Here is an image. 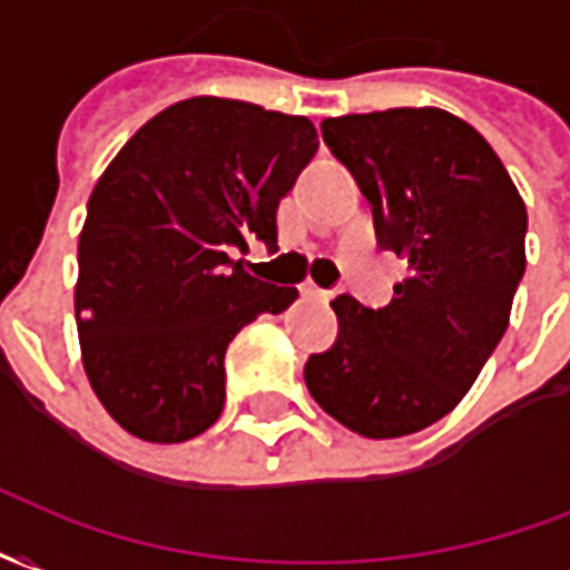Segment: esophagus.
Returning a JSON list of instances; mask_svg holds the SVG:
<instances>
[{"label": "esophagus", "mask_w": 570, "mask_h": 570, "mask_svg": "<svg viewBox=\"0 0 570 570\" xmlns=\"http://www.w3.org/2000/svg\"><path fill=\"white\" fill-rule=\"evenodd\" d=\"M303 294H306L309 301H318V303L334 301V291H322V288H315V285H306V288H303Z\"/></svg>", "instance_id": "obj_1"}]
</instances>
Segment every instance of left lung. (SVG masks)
I'll return each mask as SVG.
<instances>
[{"label": "left lung", "instance_id": "obj_1", "mask_svg": "<svg viewBox=\"0 0 570 570\" xmlns=\"http://www.w3.org/2000/svg\"><path fill=\"white\" fill-rule=\"evenodd\" d=\"M322 136L410 276L382 309L340 294L336 343L303 380L348 431L404 438L452 413L501 343L525 273V203L492 145L443 109L327 118Z\"/></svg>", "mask_w": 570, "mask_h": 570}]
</instances>
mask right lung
Wrapping results in <instances>:
<instances>
[{
    "mask_svg": "<svg viewBox=\"0 0 570 570\" xmlns=\"http://www.w3.org/2000/svg\"><path fill=\"white\" fill-rule=\"evenodd\" d=\"M315 148L303 115L194 97L154 115L99 176L75 322L87 380L132 438L181 443L215 425L230 340L297 301L230 252L276 245L279 199Z\"/></svg>",
    "mask_w": 570,
    "mask_h": 570,
    "instance_id": "1",
    "label": "right lung"
}]
</instances>
